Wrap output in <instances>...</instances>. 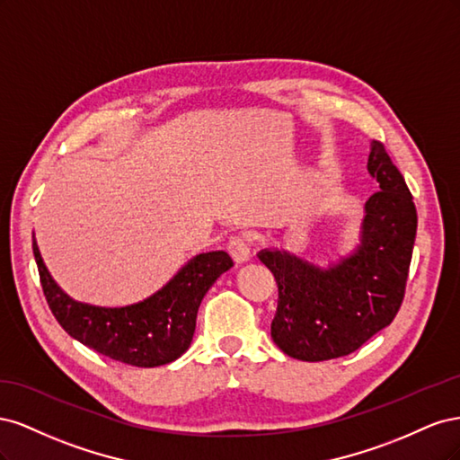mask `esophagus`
<instances>
[{
  "instance_id": "obj_1",
  "label": "esophagus",
  "mask_w": 460,
  "mask_h": 460,
  "mask_svg": "<svg viewBox=\"0 0 460 460\" xmlns=\"http://www.w3.org/2000/svg\"><path fill=\"white\" fill-rule=\"evenodd\" d=\"M226 249L235 262H245L249 259V253H252V247H249V240L245 235H235V238L228 242Z\"/></svg>"
}]
</instances>
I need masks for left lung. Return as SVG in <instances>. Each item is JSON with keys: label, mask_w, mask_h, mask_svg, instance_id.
<instances>
[{"label": "left lung", "mask_w": 460, "mask_h": 460, "mask_svg": "<svg viewBox=\"0 0 460 460\" xmlns=\"http://www.w3.org/2000/svg\"><path fill=\"white\" fill-rule=\"evenodd\" d=\"M368 171L380 190L367 201L353 255L323 270L288 252L259 253L278 286L270 336L289 357L318 363L357 351L394 323L405 297L419 222L412 193L378 140Z\"/></svg>", "instance_id": "left-lung-1"}]
</instances>
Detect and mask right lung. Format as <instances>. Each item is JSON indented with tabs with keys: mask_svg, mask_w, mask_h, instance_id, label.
<instances>
[{
	"mask_svg": "<svg viewBox=\"0 0 460 460\" xmlns=\"http://www.w3.org/2000/svg\"><path fill=\"white\" fill-rule=\"evenodd\" d=\"M32 247L46 301L68 336L119 363L142 368L172 363L188 349L201 299L217 278L234 267L225 252L201 253L144 303L100 309L66 297L51 280L36 242Z\"/></svg>",
	"mask_w": 460,
	"mask_h": 460,
	"instance_id": "add662e5",
	"label": "right lung"
}]
</instances>
